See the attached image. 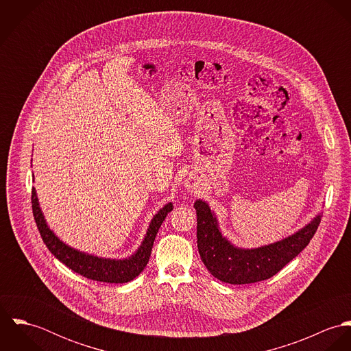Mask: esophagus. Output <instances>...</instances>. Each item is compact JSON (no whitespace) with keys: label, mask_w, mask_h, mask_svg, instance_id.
<instances>
[{"label":"esophagus","mask_w":351,"mask_h":351,"mask_svg":"<svg viewBox=\"0 0 351 351\" xmlns=\"http://www.w3.org/2000/svg\"><path fill=\"white\" fill-rule=\"evenodd\" d=\"M185 185H186V189H189V191H193L195 188H196V181L193 180V178H186V181H185Z\"/></svg>","instance_id":"obj_1"}]
</instances>
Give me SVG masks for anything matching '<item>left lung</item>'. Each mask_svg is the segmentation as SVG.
Instances as JSON below:
<instances>
[{
	"mask_svg": "<svg viewBox=\"0 0 351 351\" xmlns=\"http://www.w3.org/2000/svg\"><path fill=\"white\" fill-rule=\"evenodd\" d=\"M197 247L208 271L221 282L241 285L267 280L304 250L315 235L322 213L300 230L277 242L245 249L235 246L220 230L219 220L206 201L196 200Z\"/></svg>",
	"mask_w": 351,
	"mask_h": 351,
	"instance_id": "1",
	"label": "left lung"
}]
</instances>
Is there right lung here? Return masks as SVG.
Here are the masks:
<instances>
[{
	"label": "right lung",
	"mask_w": 351,
	"mask_h": 351,
	"mask_svg": "<svg viewBox=\"0 0 351 351\" xmlns=\"http://www.w3.org/2000/svg\"><path fill=\"white\" fill-rule=\"evenodd\" d=\"M173 208L174 205L170 201L165 204L152 216L141 246L130 256L106 258V256H99L95 254L74 249L66 242H63L49 227V223L39 204L36 189L32 188V210H34L35 221L42 235V239L46 243L47 249L51 251V254L55 255L58 261H60L73 271L89 280L109 282V284H124V282L132 281L135 277H138L142 273V270L146 267L150 259L152 245L158 234V230L163 223V220L166 219L167 213L173 210Z\"/></svg>",
	"instance_id": "add662e5"
}]
</instances>
